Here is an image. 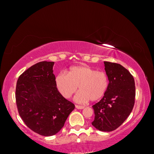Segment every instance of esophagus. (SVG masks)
<instances>
[{"instance_id": "1", "label": "esophagus", "mask_w": 154, "mask_h": 154, "mask_svg": "<svg viewBox=\"0 0 154 154\" xmlns=\"http://www.w3.org/2000/svg\"><path fill=\"white\" fill-rule=\"evenodd\" d=\"M75 106H76V108L77 109H84V106H82V105H76Z\"/></svg>"}]
</instances>
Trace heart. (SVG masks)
<instances>
[{
    "mask_svg": "<svg viewBox=\"0 0 154 154\" xmlns=\"http://www.w3.org/2000/svg\"><path fill=\"white\" fill-rule=\"evenodd\" d=\"M58 90L64 97L69 98L78 90L74 97L78 103H86L100 100L109 85L108 77L103 71H97L89 66H72L69 72L59 73L55 79Z\"/></svg>",
    "mask_w": 154,
    "mask_h": 154,
    "instance_id": "b5f03b06",
    "label": "heart"
}]
</instances>
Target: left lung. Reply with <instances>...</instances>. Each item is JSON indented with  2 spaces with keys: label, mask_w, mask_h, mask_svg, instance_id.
Returning a JSON list of instances; mask_svg holds the SVG:
<instances>
[{
  "label": "left lung",
  "mask_w": 154,
  "mask_h": 154,
  "mask_svg": "<svg viewBox=\"0 0 154 154\" xmlns=\"http://www.w3.org/2000/svg\"><path fill=\"white\" fill-rule=\"evenodd\" d=\"M109 85L104 96L92 106V125L99 130L111 132L118 128L132 112L136 96L134 79L122 65L104 62Z\"/></svg>",
  "instance_id": "1"
}]
</instances>
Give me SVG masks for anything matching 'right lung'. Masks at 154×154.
<instances>
[{
	"instance_id": "1",
	"label": "right lung",
	"mask_w": 154,
	"mask_h": 154,
	"mask_svg": "<svg viewBox=\"0 0 154 154\" xmlns=\"http://www.w3.org/2000/svg\"><path fill=\"white\" fill-rule=\"evenodd\" d=\"M53 62H40L18 78L16 103L18 113L32 131L44 136L57 134L75 108L58 91Z\"/></svg>"
}]
</instances>
